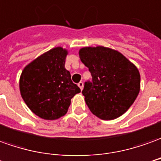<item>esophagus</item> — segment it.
<instances>
[{"label":"esophagus","instance_id":"esophagus-1","mask_svg":"<svg viewBox=\"0 0 161 161\" xmlns=\"http://www.w3.org/2000/svg\"><path fill=\"white\" fill-rule=\"evenodd\" d=\"M78 86H79V87L80 88V90H82V88H83V82H82V81H80V82L78 83Z\"/></svg>","mask_w":161,"mask_h":161}]
</instances>
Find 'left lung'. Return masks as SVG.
Wrapping results in <instances>:
<instances>
[{"mask_svg": "<svg viewBox=\"0 0 161 161\" xmlns=\"http://www.w3.org/2000/svg\"><path fill=\"white\" fill-rule=\"evenodd\" d=\"M79 55L92 75L82 90L90 111L103 120L122 116L139 93L138 68L123 54L103 46L84 47Z\"/></svg>", "mask_w": 161, "mask_h": 161, "instance_id": "left-lung-1", "label": "left lung"}]
</instances>
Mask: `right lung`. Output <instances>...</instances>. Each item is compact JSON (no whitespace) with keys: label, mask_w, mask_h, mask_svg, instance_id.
<instances>
[{"label":"right lung","mask_w":161,"mask_h":161,"mask_svg":"<svg viewBox=\"0 0 161 161\" xmlns=\"http://www.w3.org/2000/svg\"><path fill=\"white\" fill-rule=\"evenodd\" d=\"M67 52L61 47L50 50L23 69L20 92L34 114L45 120L66 115L71 99L80 92L65 68Z\"/></svg>","instance_id":"1"}]
</instances>
